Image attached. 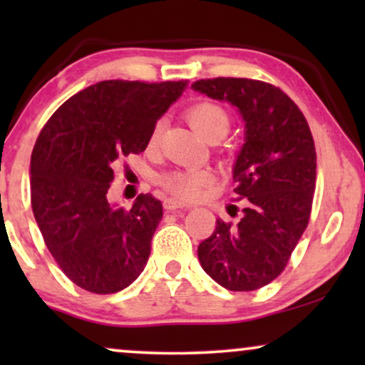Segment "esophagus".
Returning <instances> with one entry per match:
<instances>
[{"label":"esophagus","instance_id":"esophagus-1","mask_svg":"<svg viewBox=\"0 0 365 365\" xmlns=\"http://www.w3.org/2000/svg\"><path fill=\"white\" fill-rule=\"evenodd\" d=\"M186 207L189 206H186V204L181 201H178V199L169 197L164 201V209H166V211H178V209H186Z\"/></svg>","mask_w":365,"mask_h":365}]
</instances>
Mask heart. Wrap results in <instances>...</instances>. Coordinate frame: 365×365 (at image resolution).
<instances>
[{
	"label": "heart",
	"instance_id": "obj_1",
	"mask_svg": "<svg viewBox=\"0 0 365 365\" xmlns=\"http://www.w3.org/2000/svg\"><path fill=\"white\" fill-rule=\"evenodd\" d=\"M186 118L191 126L207 141H219L229 133L231 116L221 104L214 101H197L186 111ZM163 123L158 121L149 133L148 146L154 148L161 136ZM214 181L211 171L201 168L179 169L161 176V184L173 196L179 199H196L202 194L209 184Z\"/></svg>",
	"mask_w": 365,
	"mask_h": 365
}]
</instances>
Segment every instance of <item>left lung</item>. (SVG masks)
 <instances>
[{
  "mask_svg": "<svg viewBox=\"0 0 365 365\" xmlns=\"http://www.w3.org/2000/svg\"><path fill=\"white\" fill-rule=\"evenodd\" d=\"M199 93L236 106L246 143L234 166L242 217L216 221L199 244L204 271L229 291H256L274 281L306 231L316 189V146L296 103L274 84L247 78L192 83Z\"/></svg>",
  "mask_w": 365,
  "mask_h": 365,
  "instance_id": "left-lung-1",
  "label": "left lung"
}]
</instances>
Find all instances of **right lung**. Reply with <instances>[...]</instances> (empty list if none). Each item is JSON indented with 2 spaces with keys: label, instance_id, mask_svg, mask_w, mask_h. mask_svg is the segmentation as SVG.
I'll return each instance as SVG.
<instances>
[{
  "label": "right lung",
  "instance_id": "1",
  "mask_svg": "<svg viewBox=\"0 0 365 365\" xmlns=\"http://www.w3.org/2000/svg\"><path fill=\"white\" fill-rule=\"evenodd\" d=\"M184 81L93 84L59 106L31 154V207L54 261L84 291L113 294L138 279L163 204L139 194L131 209L106 194L114 163L148 146L149 133Z\"/></svg>",
  "mask_w": 365,
  "mask_h": 365
}]
</instances>
